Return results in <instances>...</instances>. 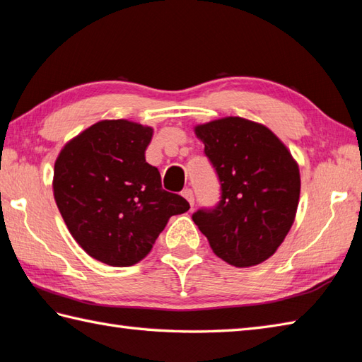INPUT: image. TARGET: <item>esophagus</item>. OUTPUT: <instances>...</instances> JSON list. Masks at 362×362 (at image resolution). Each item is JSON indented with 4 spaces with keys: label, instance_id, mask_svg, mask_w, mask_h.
I'll return each instance as SVG.
<instances>
[{
    "label": "esophagus",
    "instance_id": "1",
    "mask_svg": "<svg viewBox=\"0 0 362 362\" xmlns=\"http://www.w3.org/2000/svg\"><path fill=\"white\" fill-rule=\"evenodd\" d=\"M182 196L187 199V201H188V204H189L191 206H193V205H194V193H193V189H189V188H185V189H183V191H182Z\"/></svg>",
    "mask_w": 362,
    "mask_h": 362
}]
</instances>
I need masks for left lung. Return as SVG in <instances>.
I'll list each match as a JSON object with an SVG mask.
<instances>
[{
    "label": "left lung",
    "instance_id": "obj_1",
    "mask_svg": "<svg viewBox=\"0 0 362 362\" xmlns=\"http://www.w3.org/2000/svg\"><path fill=\"white\" fill-rule=\"evenodd\" d=\"M218 174L219 202L193 213L194 224L221 259L236 267L274 255L294 222L298 166L267 127L240 117L196 127Z\"/></svg>",
    "mask_w": 362,
    "mask_h": 362
}]
</instances>
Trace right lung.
<instances>
[{
	"label": "right lung",
	"instance_id": "obj_1",
	"mask_svg": "<svg viewBox=\"0 0 362 362\" xmlns=\"http://www.w3.org/2000/svg\"><path fill=\"white\" fill-rule=\"evenodd\" d=\"M152 129L126 119L99 121L60 151L54 199L70 233L90 257L132 266L152 249L168 219L189 210L161 188L144 151Z\"/></svg>",
	"mask_w": 362,
	"mask_h": 362
}]
</instances>
